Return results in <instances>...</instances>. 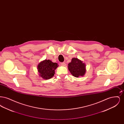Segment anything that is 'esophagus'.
<instances>
[{"label":"esophagus","mask_w":124,"mask_h":124,"mask_svg":"<svg viewBox=\"0 0 124 124\" xmlns=\"http://www.w3.org/2000/svg\"><path fill=\"white\" fill-rule=\"evenodd\" d=\"M60 64L62 66H65V62H62V63H60Z\"/></svg>","instance_id":"1"}]
</instances>
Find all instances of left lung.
<instances>
[{
  "instance_id": "1",
  "label": "left lung",
  "mask_w": 124,
  "mask_h": 124,
  "mask_svg": "<svg viewBox=\"0 0 124 124\" xmlns=\"http://www.w3.org/2000/svg\"><path fill=\"white\" fill-rule=\"evenodd\" d=\"M68 68L74 77H79L84 76L86 72L85 65L82 61L77 58H72L69 63Z\"/></svg>"
}]
</instances>
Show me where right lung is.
<instances>
[{"label":"right lung","mask_w":124,"mask_h":124,"mask_svg":"<svg viewBox=\"0 0 124 124\" xmlns=\"http://www.w3.org/2000/svg\"><path fill=\"white\" fill-rule=\"evenodd\" d=\"M58 65L56 63H53L50 60L45 59L39 63L38 65V70L39 76L44 79H49L53 77L55 70Z\"/></svg>","instance_id":"right-lung-1"}]
</instances>
